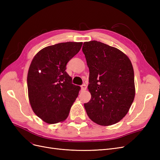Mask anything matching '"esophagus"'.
Returning <instances> with one entry per match:
<instances>
[{
  "mask_svg": "<svg viewBox=\"0 0 160 160\" xmlns=\"http://www.w3.org/2000/svg\"><path fill=\"white\" fill-rule=\"evenodd\" d=\"M81 88L82 91H85L87 89V85L85 84H83L81 86Z\"/></svg>",
  "mask_w": 160,
  "mask_h": 160,
  "instance_id": "1",
  "label": "esophagus"
}]
</instances>
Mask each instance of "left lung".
<instances>
[{
  "instance_id": "1",
  "label": "left lung",
  "mask_w": 160,
  "mask_h": 160,
  "mask_svg": "<svg viewBox=\"0 0 160 160\" xmlns=\"http://www.w3.org/2000/svg\"><path fill=\"white\" fill-rule=\"evenodd\" d=\"M89 69L91 98L84 107L95 123L108 126L128 112L135 93L134 71L129 57L118 49L97 41L82 48Z\"/></svg>"
}]
</instances>
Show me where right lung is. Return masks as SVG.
Instances as JSON below:
<instances>
[{"instance_id": "1", "label": "right lung", "mask_w": 160, "mask_h": 160, "mask_svg": "<svg viewBox=\"0 0 160 160\" xmlns=\"http://www.w3.org/2000/svg\"><path fill=\"white\" fill-rule=\"evenodd\" d=\"M82 44L67 42L48 46L32 60L27 75L28 99L34 113L47 123L65 121L78 96L81 88L72 83L65 70Z\"/></svg>"}]
</instances>
